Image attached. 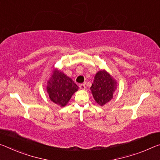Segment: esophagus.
Instances as JSON below:
<instances>
[{
	"label": "esophagus",
	"mask_w": 160,
	"mask_h": 160,
	"mask_svg": "<svg viewBox=\"0 0 160 160\" xmlns=\"http://www.w3.org/2000/svg\"><path fill=\"white\" fill-rule=\"evenodd\" d=\"M79 88H81V89H82V90H84L85 88H86V86H85V84H80L79 85Z\"/></svg>",
	"instance_id": "34e87169"
}]
</instances>
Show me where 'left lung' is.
Instances as JSON below:
<instances>
[{
  "label": "left lung",
  "instance_id": "1",
  "mask_svg": "<svg viewBox=\"0 0 160 160\" xmlns=\"http://www.w3.org/2000/svg\"><path fill=\"white\" fill-rule=\"evenodd\" d=\"M117 82L106 71H99L96 74L91 87L95 101L100 106H103L112 98L116 89Z\"/></svg>",
  "mask_w": 160,
  "mask_h": 160
}]
</instances>
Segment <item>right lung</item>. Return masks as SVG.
<instances>
[{
  "mask_svg": "<svg viewBox=\"0 0 160 160\" xmlns=\"http://www.w3.org/2000/svg\"><path fill=\"white\" fill-rule=\"evenodd\" d=\"M78 88L72 78L58 70H54L48 82L47 91L52 101L64 107Z\"/></svg>",
  "mask_w": 160,
  "mask_h": 160,
  "instance_id": "obj_1",
  "label": "right lung"
}]
</instances>
